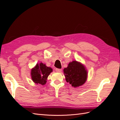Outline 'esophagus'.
Masks as SVG:
<instances>
[{"mask_svg": "<svg viewBox=\"0 0 120 120\" xmlns=\"http://www.w3.org/2000/svg\"><path fill=\"white\" fill-rule=\"evenodd\" d=\"M56 71L58 72H60L61 71H62V70H61V69H60V68H56Z\"/></svg>", "mask_w": 120, "mask_h": 120, "instance_id": "obj_1", "label": "esophagus"}]
</instances>
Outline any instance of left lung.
<instances>
[{
	"label": "left lung",
	"instance_id": "1",
	"mask_svg": "<svg viewBox=\"0 0 120 120\" xmlns=\"http://www.w3.org/2000/svg\"><path fill=\"white\" fill-rule=\"evenodd\" d=\"M64 72L66 81L75 88L84 84L88 77L85 66L75 60L69 63L68 67L64 68Z\"/></svg>",
	"mask_w": 120,
	"mask_h": 120
}]
</instances>
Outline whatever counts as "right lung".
<instances>
[{
	"label": "right lung",
	"instance_id": "obj_1",
	"mask_svg": "<svg viewBox=\"0 0 120 120\" xmlns=\"http://www.w3.org/2000/svg\"><path fill=\"white\" fill-rule=\"evenodd\" d=\"M52 71V69L46 66L45 64L42 63L37 64L34 68L31 71V77L32 80L35 83H39L45 85L47 79L49 74Z\"/></svg>",
	"mask_w": 120,
	"mask_h": 120
}]
</instances>
